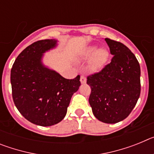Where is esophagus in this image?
I'll return each instance as SVG.
<instances>
[{"label":"esophagus","mask_w":154,"mask_h":154,"mask_svg":"<svg viewBox=\"0 0 154 154\" xmlns=\"http://www.w3.org/2000/svg\"><path fill=\"white\" fill-rule=\"evenodd\" d=\"M80 82H81L82 84H85L86 82V78H85V75H81V77H80Z\"/></svg>","instance_id":"1"}]
</instances>
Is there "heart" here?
<instances>
[{"mask_svg":"<svg viewBox=\"0 0 154 154\" xmlns=\"http://www.w3.org/2000/svg\"><path fill=\"white\" fill-rule=\"evenodd\" d=\"M93 56L92 58V65L94 68L101 66L106 61L108 53L106 50L99 49L97 51V48L91 46L87 48L83 52V58H89Z\"/></svg>","mask_w":154,"mask_h":154,"instance_id":"obj_1","label":"heart"}]
</instances>
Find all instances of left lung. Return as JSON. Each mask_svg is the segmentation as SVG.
<instances>
[{
	"label": "left lung",
	"mask_w": 154,
	"mask_h": 154,
	"mask_svg": "<svg viewBox=\"0 0 154 154\" xmlns=\"http://www.w3.org/2000/svg\"><path fill=\"white\" fill-rule=\"evenodd\" d=\"M112 56L111 62L99 72L87 77L90 86L89 102L96 119L116 123L126 119L140 95V67L125 45L105 38Z\"/></svg>",
	"instance_id": "left-lung-1"
}]
</instances>
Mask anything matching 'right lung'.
Listing matches in <instances>:
<instances>
[{"label": "right lung", "instance_id": "obj_1", "mask_svg": "<svg viewBox=\"0 0 154 154\" xmlns=\"http://www.w3.org/2000/svg\"><path fill=\"white\" fill-rule=\"evenodd\" d=\"M55 39L37 41L23 50L12 66V97L20 113L42 126L64 119L73 94L79 88L80 75L67 79L42 63L43 53L56 46Z\"/></svg>", "mask_w": 154, "mask_h": 154}]
</instances>
